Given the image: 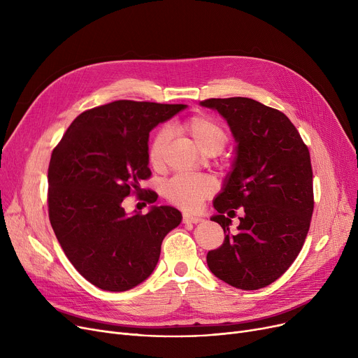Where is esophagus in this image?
<instances>
[{"instance_id": "34e87169", "label": "esophagus", "mask_w": 358, "mask_h": 358, "mask_svg": "<svg viewBox=\"0 0 358 358\" xmlns=\"http://www.w3.org/2000/svg\"><path fill=\"white\" fill-rule=\"evenodd\" d=\"M182 222H184V223H199V222H201V217H199V216H192V215H184Z\"/></svg>"}]
</instances>
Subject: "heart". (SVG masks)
<instances>
[{"label":"heart","mask_w":358,"mask_h":358,"mask_svg":"<svg viewBox=\"0 0 358 358\" xmlns=\"http://www.w3.org/2000/svg\"><path fill=\"white\" fill-rule=\"evenodd\" d=\"M180 129L192 139V142L208 155H216L228 142V131L216 119L199 115L181 123ZM169 141L166 129L158 130L148 149L150 165L159 168L164 162L165 148ZM215 192V182L204 176H177L164 187L165 197L184 210H196L204 199Z\"/></svg>","instance_id":"b5f03b06"}]
</instances>
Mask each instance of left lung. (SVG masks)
<instances>
[{
  "label": "left lung",
  "instance_id": "left-lung-1",
  "mask_svg": "<svg viewBox=\"0 0 358 358\" xmlns=\"http://www.w3.org/2000/svg\"><path fill=\"white\" fill-rule=\"evenodd\" d=\"M227 120L236 142L235 158L213 200L224 241L208 252L209 270L241 290L275 281L303 247L313 212L309 149L289 117L252 99H209ZM244 208L235 234L229 231L234 208ZM228 214V217H224Z\"/></svg>",
  "mask_w": 358,
  "mask_h": 358
}]
</instances>
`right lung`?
I'll use <instances>...</instances> for the list:
<instances>
[{
  "label": "right lung",
  "mask_w": 358,
  "mask_h": 358,
  "mask_svg": "<svg viewBox=\"0 0 358 358\" xmlns=\"http://www.w3.org/2000/svg\"><path fill=\"white\" fill-rule=\"evenodd\" d=\"M185 104L119 100L87 110L53 149L48 171L49 219L77 271L107 292H126L157 267L161 243L182 216L171 206L127 215L123 200L150 176L149 131ZM148 203L157 193L148 190Z\"/></svg>",
  "instance_id": "obj_1"
}]
</instances>
